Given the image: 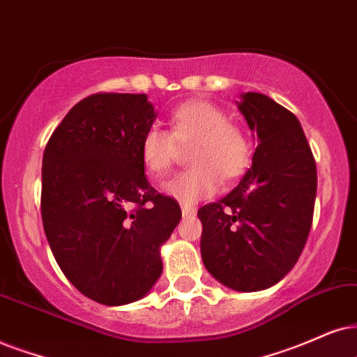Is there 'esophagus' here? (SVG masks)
<instances>
[{
  "instance_id": "34e87169",
  "label": "esophagus",
  "mask_w": 357,
  "mask_h": 357,
  "mask_svg": "<svg viewBox=\"0 0 357 357\" xmlns=\"http://www.w3.org/2000/svg\"><path fill=\"white\" fill-rule=\"evenodd\" d=\"M181 211H183L184 218H189V215H192L194 212H196V209H194V207L189 206V204H181Z\"/></svg>"
}]
</instances>
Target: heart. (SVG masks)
Listing matches in <instances>:
<instances>
[{"instance_id":"heart-1","label":"heart","mask_w":357,"mask_h":357,"mask_svg":"<svg viewBox=\"0 0 357 357\" xmlns=\"http://www.w3.org/2000/svg\"><path fill=\"white\" fill-rule=\"evenodd\" d=\"M191 168L174 174L165 184V192L183 204L206 199L225 184L245 173L252 148L241 126L229 123L227 115L204 98H192L174 108L169 115V133L148 130L139 145V156L146 173L163 176L173 163L178 145H191Z\"/></svg>"}]
</instances>
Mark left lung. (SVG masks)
I'll list each match as a JSON object with an SVG mask.
<instances>
[{"label":"left lung","instance_id":"8db88e82","mask_svg":"<svg viewBox=\"0 0 357 357\" xmlns=\"http://www.w3.org/2000/svg\"><path fill=\"white\" fill-rule=\"evenodd\" d=\"M237 108L257 137L252 166L227 196L197 211L204 267L224 287L260 291L293 268L308 238L317 163L298 119L264 93Z\"/></svg>","mask_w":357,"mask_h":357}]
</instances>
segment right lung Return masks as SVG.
Listing matches in <instances>:
<instances>
[{"mask_svg": "<svg viewBox=\"0 0 357 357\" xmlns=\"http://www.w3.org/2000/svg\"><path fill=\"white\" fill-rule=\"evenodd\" d=\"M156 116L145 93H96L70 108L44 150V232L67 280L97 303L146 296L181 219L178 202L148 183L139 156Z\"/></svg>", "mask_w": 357, "mask_h": 357, "instance_id": "add662e5", "label": "right lung"}]
</instances>
